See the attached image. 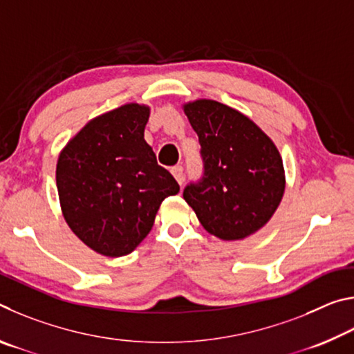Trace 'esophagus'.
Returning a JSON list of instances; mask_svg holds the SVG:
<instances>
[{
  "instance_id": "1",
  "label": "esophagus",
  "mask_w": 354,
  "mask_h": 354,
  "mask_svg": "<svg viewBox=\"0 0 354 354\" xmlns=\"http://www.w3.org/2000/svg\"><path fill=\"white\" fill-rule=\"evenodd\" d=\"M171 175L175 176V179L178 181V184L179 185H183V183H184V169L181 165H175L171 169Z\"/></svg>"
}]
</instances>
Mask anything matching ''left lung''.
I'll return each mask as SVG.
<instances>
[{
  "mask_svg": "<svg viewBox=\"0 0 354 354\" xmlns=\"http://www.w3.org/2000/svg\"><path fill=\"white\" fill-rule=\"evenodd\" d=\"M198 136L203 176L185 185L184 200L211 234L239 241L272 218L286 178L278 148L232 107L212 100L184 106Z\"/></svg>",
  "mask_w": 354,
  "mask_h": 354,
  "instance_id": "1",
  "label": "left lung"
}]
</instances>
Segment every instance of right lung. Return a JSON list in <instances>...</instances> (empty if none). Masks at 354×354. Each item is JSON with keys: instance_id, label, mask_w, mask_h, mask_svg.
I'll use <instances>...</instances> for the list:
<instances>
[{"instance_id": "right-lung-1", "label": "right lung", "mask_w": 354, "mask_h": 354, "mask_svg": "<svg viewBox=\"0 0 354 354\" xmlns=\"http://www.w3.org/2000/svg\"><path fill=\"white\" fill-rule=\"evenodd\" d=\"M149 109L124 104L88 122L57 160L56 183L71 231L100 254L133 251L179 184L143 139Z\"/></svg>"}]
</instances>
